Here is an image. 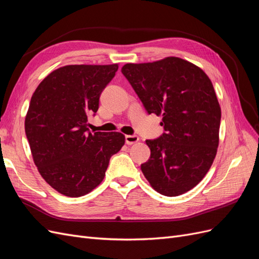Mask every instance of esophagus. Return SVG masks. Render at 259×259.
<instances>
[{
  "label": "esophagus",
  "mask_w": 259,
  "mask_h": 259,
  "mask_svg": "<svg viewBox=\"0 0 259 259\" xmlns=\"http://www.w3.org/2000/svg\"><path fill=\"white\" fill-rule=\"evenodd\" d=\"M139 140V137L136 135H126L125 136V142L127 145H133L136 144V142Z\"/></svg>",
  "instance_id": "34e87169"
}]
</instances>
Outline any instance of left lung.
I'll use <instances>...</instances> for the list:
<instances>
[{
	"instance_id": "left-lung-1",
	"label": "left lung",
	"mask_w": 259,
	"mask_h": 259,
	"mask_svg": "<svg viewBox=\"0 0 259 259\" xmlns=\"http://www.w3.org/2000/svg\"><path fill=\"white\" fill-rule=\"evenodd\" d=\"M149 114L163 115L165 133L146 140L141 171L159 194L174 197L197 185L214 160L221 107L209 77L183 59L125 64L122 69Z\"/></svg>"
}]
</instances>
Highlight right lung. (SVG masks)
Here are the masks:
<instances>
[{
	"label": "right lung",
	"mask_w": 259,
	"mask_h": 259,
	"mask_svg": "<svg viewBox=\"0 0 259 259\" xmlns=\"http://www.w3.org/2000/svg\"><path fill=\"white\" fill-rule=\"evenodd\" d=\"M111 65H66L53 70L33 93L24 128L39 174L68 197L99 185L110 157L125 142L118 132L91 133L88 115L118 70Z\"/></svg>",
	"instance_id": "1"
}]
</instances>
